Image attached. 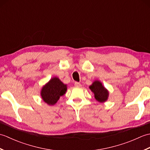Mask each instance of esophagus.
<instances>
[{"instance_id": "esophagus-1", "label": "esophagus", "mask_w": 150, "mask_h": 150, "mask_svg": "<svg viewBox=\"0 0 150 150\" xmlns=\"http://www.w3.org/2000/svg\"><path fill=\"white\" fill-rule=\"evenodd\" d=\"M75 86L76 87H81V83H79V82H75Z\"/></svg>"}]
</instances>
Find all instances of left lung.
Masks as SVG:
<instances>
[{"mask_svg": "<svg viewBox=\"0 0 150 150\" xmlns=\"http://www.w3.org/2000/svg\"><path fill=\"white\" fill-rule=\"evenodd\" d=\"M90 89L94 93L95 99L98 102L104 103V102L107 100L109 93H108V91L103 86V84L100 81H94L93 84L90 86Z\"/></svg>", "mask_w": 150, "mask_h": 150, "instance_id": "1", "label": "left lung"}]
</instances>
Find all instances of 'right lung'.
<instances>
[{
    "instance_id": "add662e5",
    "label": "right lung",
    "mask_w": 150,
    "mask_h": 150,
    "mask_svg": "<svg viewBox=\"0 0 150 150\" xmlns=\"http://www.w3.org/2000/svg\"><path fill=\"white\" fill-rule=\"evenodd\" d=\"M67 86L59 78L53 77L42 87L40 95L42 100L48 105H54L60 97L66 93Z\"/></svg>"
}]
</instances>
